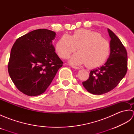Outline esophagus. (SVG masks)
<instances>
[{"instance_id": "esophagus-1", "label": "esophagus", "mask_w": 134, "mask_h": 134, "mask_svg": "<svg viewBox=\"0 0 134 134\" xmlns=\"http://www.w3.org/2000/svg\"><path fill=\"white\" fill-rule=\"evenodd\" d=\"M73 69H76V70H79L80 69V68L78 67H76V66H74V65H72L71 66Z\"/></svg>"}]
</instances>
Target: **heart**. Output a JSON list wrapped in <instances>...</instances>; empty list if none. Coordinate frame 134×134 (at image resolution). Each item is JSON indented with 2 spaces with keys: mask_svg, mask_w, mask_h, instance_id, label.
Here are the masks:
<instances>
[{
  "mask_svg": "<svg viewBox=\"0 0 134 134\" xmlns=\"http://www.w3.org/2000/svg\"><path fill=\"white\" fill-rule=\"evenodd\" d=\"M77 48L79 52L71 56L70 63L76 65L86 64L88 67L97 68L107 60L110 45L100 33L85 29L75 30L71 36L63 35L55 45L56 52L64 59L69 58Z\"/></svg>",
  "mask_w": 134,
  "mask_h": 134,
  "instance_id": "heart-1",
  "label": "heart"
}]
</instances>
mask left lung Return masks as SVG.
Returning a JSON list of instances; mask_svg holds the SVG:
<instances>
[{"instance_id": "obj_1", "label": "left lung", "mask_w": 134, "mask_h": 134, "mask_svg": "<svg viewBox=\"0 0 134 134\" xmlns=\"http://www.w3.org/2000/svg\"><path fill=\"white\" fill-rule=\"evenodd\" d=\"M110 37V52L107 62L90 72L89 78L82 82L87 92L93 94L107 93L117 86L127 71V53L121 41L108 29Z\"/></svg>"}]
</instances>
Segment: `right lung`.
Segmentation results:
<instances>
[{
	"label": "right lung",
	"instance_id": "add662e5",
	"mask_svg": "<svg viewBox=\"0 0 134 134\" xmlns=\"http://www.w3.org/2000/svg\"><path fill=\"white\" fill-rule=\"evenodd\" d=\"M56 33L35 30L16 40L11 48L8 71L20 92L29 96L45 92L63 62L55 52Z\"/></svg>",
	"mask_w": 134,
	"mask_h": 134
}]
</instances>
